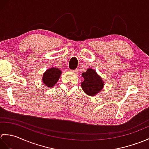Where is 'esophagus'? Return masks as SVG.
<instances>
[{
    "label": "esophagus",
    "mask_w": 149,
    "mask_h": 149,
    "mask_svg": "<svg viewBox=\"0 0 149 149\" xmlns=\"http://www.w3.org/2000/svg\"><path fill=\"white\" fill-rule=\"evenodd\" d=\"M73 72L75 73V74H76V73H78V72H79L78 69H75V70H73Z\"/></svg>",
    "instance_id": "1"
}]
</instances>
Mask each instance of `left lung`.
Listing matches in <instances>:
<instances>
[{
	"mask_svg": "<svg viewBox=\"0 0 149 149\" xmlns=\"http://www.w3.org/2000/svg\"><path fill=\"white\" fill-rule=\"evenodd\" d=\"M83 81L81 83L82 89L88 95L94 97L102 90L104 82L100 75L92 68H88L82 74Z\"/></svg>",
	"mask_w": 149,
	"mask_h": 149,
	"instance_id": "8db88e82",
	"label": "left lung"
}]
</instances>
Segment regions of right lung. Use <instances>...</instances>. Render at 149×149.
Wrapping results in <instances>:
<instances>
[{"mask_svg": "<svg viewBox=\"0 0 149 149\" xmlns=\"http://www.w3.org/2000/svg\"><path fill=\"white\" fill-rule=\"evenodd\" d=\"M61 75V71L59 68H50L43 74L42 81L45 86L52 88L58 82Z\"/></svg>", "mask_w": 149, "mask_h": 149, "instance_id": "1", "label": "right lung"}]
</instances>
